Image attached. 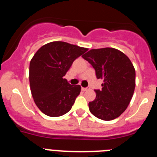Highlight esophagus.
<instances>
[{
	"mask_svg": "<svg viewBox=\"0 0 157 157\" xmlns=\"http://www.w3.org/2000/svg\"><path fill=\"white\" fill-rule=\"evenodd\" d=\"M88 90H90V87H82V91H83V92H85Z\"/></svg>",
	"mask_w": 157,
	"mask_h": 157,
	"instance_id": "obj_1",
	"label": "esophagus"
}]
</instances>
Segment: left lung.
<instances>
[{"instance_id": "left-lung-1", "label": "left lung", "mask_w": 157, "mask_h": 157, "mask_svg": "<svg viewBox=\"0 0 157 157\" xmlns=\"http://www.w3.org/2000/svg\"><path fill=\"white\" fill-rule=\"evenodd\" d=\"M93 66L102 89L89 103L90 112L102 120H112L127 109L135 88V70L125 54L113 48L91 49L82 56Z\"/></svg>"}]
</instances>
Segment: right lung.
<instances>
[{"instance_id":"add662e5","label":"right lung","mask_w":157,"mask_h":157,"mask_svg":"<svg viewBox=\"0 0 157 157\" xmlns=\"http://www.w3.org/2000/svg\"><path fill=\"white\" fill-rule=\"evenodd\" d=\"M88 50L63 41L48 43L37 51L29 69L30 90L37 108L51 117L66 114L79 95L81 86L63 78L73 62Z\"/></svg>"}]
</instances>
